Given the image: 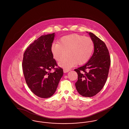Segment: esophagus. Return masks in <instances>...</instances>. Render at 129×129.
<instances>
[{"instance_id":"obj_1","label":"esophagus","mask_w":129,"mask_h":129,"mask_svg":"<svg viewBox=\"0 0 129 129\" xmlns=\"http://www.w3.org/2000/svg\"><path fill=\"white\" fill-rule=\"evenodd\" d=\"M69 71H70V70H69V69H63V72H64V73H67Z\"/></svg>"}]
</instances>
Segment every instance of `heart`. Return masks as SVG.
I'll use <instances>...</instances> for the list:
<instances>
[{
  "label": "heart",
  "instance_id": "1",
  "mask_svg": "<svg viewBox=\"0 0 129 129\" xmlns=\"http://www.w3.org/2000/svg\"><path fill=\"white\" fill-rule=\"evenodd\" d=\"M94 49V43L91 38L77 34L63 36L58 43H53L51 47L53 56L57 61H61L67 54V57L59 64L64 68L86 63L90 58Z\"/></svg>",
  "mask_w": 129,
  "mask_h": 129
}]
</instances>
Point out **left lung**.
<instances>
[{
	"label": "left lung",
	"instance_id": "obj_1",
	"mask_svg": "<svg viewBox=\"0 0 129 129\" xmlns=\"http://www.w3.org/2000/svg\"><path fill=\"white\" fill-rule=\"evenodd\" d=\"M88 34L94 43L93 54L85 65L74 70L78 74L76 88L81 95L86 97L96 95L103 88L111 63L106 44L93 33Z\"/></svg>",
	"mask_w": 129,
	"mask_h": 129
}]
</instances>
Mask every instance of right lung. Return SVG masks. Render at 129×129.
<instances>
[{"label":"right lung","mask_w":129,"mask_h":129,"mask_svg":"<svg viewBox=\"0 0 129 129\" xmlns=\"http://www.w3.org/2000/svg\"><path fill=\"white\" fill-rule=\"evenodd\" d=\"M54 37L55 33L41 36L24 54L22 68L25 82L31 91L42 98L55 93L63 74L61 68H55L57 65L51 50Z\"/></svg>","instance_id":"right-lung-1"}]
</instances>
